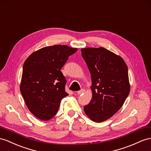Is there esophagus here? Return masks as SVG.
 I'll list each match as a JSON object with an SVG mask.
<instances>
[{
    "label": "esophagus",
    "instance_id": "34e87169",
    "mask_svg": "<svg viewBox=\"0 0 151 151\" xmlns=\"http://www.w3.org/2000/svg\"><path fill=\"white\" fill-rule=\"evenodd\" d=\"M85 92H86V90H85L84 88H82V89H81L80 91H79L77 92V94H78V95H80V94H82L84 93Z\"/></svg>",
    "mask_w": 151,
    "mask_h": 151
}]
</instances>
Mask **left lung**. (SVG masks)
<instances>
[{"mask_svg": "<svg viewBox=\"0 0 151 151\" xmlns=\"http://www.w3.org/2000/svg\"><path fill=\"white\" fill-rule=\"evenodd\" d=\"M91 75L92 99L85 113L92 121L101 122L121 109L130 92L128 69L121 57L105 48L81 49Z\"/></svg>", "mask_w": 151, "mask_h": 151, "instance_id": "1", "label": "left lung"}]
</instances>
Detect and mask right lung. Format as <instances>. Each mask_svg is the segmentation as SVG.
Here are the masks:
<instances>
[{"label": "right lung", "instance_id": "right-lung-1", "mask_svg": "<svg viewBox=\"0 0 151 151\" xmlns=\"http://www.w3.org/2000/svg\"><path fill=\"white\" fill-rule=\"evenodd\" d=\"M77 48L66 45L46 46L33 52L25 61L20 91L27 106L34 116L48 121L55 116L61 99L69 94L60 71Z\"/></svg>", "mask_w": 151, "mask_h": 151}]
</instances>
